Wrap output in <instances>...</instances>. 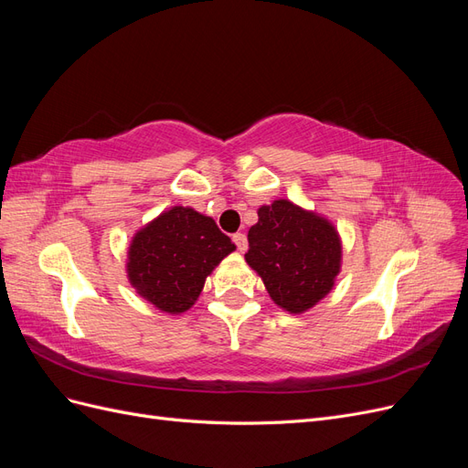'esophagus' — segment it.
I'll list each match as a JSON object with an SVG mask.
<instances>
[{
    "mask_svg": "<svg viewBox=\"0 0 468 468\" xmlns=\"http://www.w3.org/2000/svg\"><path fill=\"white\" fill-rule=\"evenodd\" d=\"M232 239H234V244H236V248H238V251H246L248 250V238H246V234H242V232H238V234H234L232 236Z\"/></svg>",
    "mask_w": 468,
    "mask_h": 468,
    "instance_id": "esophagus-1",
    "label": "esophagus"
}]
</instances>
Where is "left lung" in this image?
Instances as JSON below:
<instances>
[{
  "label": "left lung",
  "mask_w": 468,
  "mask_h": 468,
  "mask_svg": "<svg viewBox=\"0 0 468 468\" xmlns=\"http://www.w3.org/2000/svg\"><path fill=\"white\" fill-rule=\"evenodd\" d=\"M248 242V265L289 314H303L325 299L342 271V238L332 220L289 199L258 208Z\"/></svg>",
  "instance_id": "1"
}]
</instances>
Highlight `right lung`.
<instances>
[{
  "instance_id": "1",
  "label": "right lung",
  "mask_w": 468,
  "mask_h": 468,
  "mask_svg": "<svg viewBox=\"0 0 468 468\" xmlns=\"http://www.w3.org/2000/svg\"><path fill=\"white\" fill-rule=\"evenodd\" d=\"M234 250L210 217L177 205L136 230L126 251V277L136 294L162 313L183 314Z\"/></svg>"
}]
</instances>
